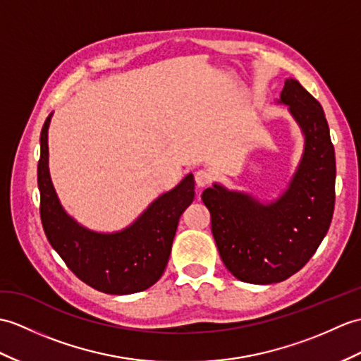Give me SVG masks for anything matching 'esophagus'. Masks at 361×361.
I'll return each instance as SVG.
<instances>
[{
    "mask_svg": "<svg viewBox=\"0 0 361 361\" xmlns=\"http://www.w3.org/2000/svg\"><path fill=\"white\" fill-rule=\"evenodd\" d=\"M211 181H212V173L209 171L201 169L195 173V183L198 188H206L207 184H211Z\"/></svg>",
    "mask_w": 361,
    "mask_h": 361,
    "instance_id": "1",
    "label": "esophagus"
}]
</instances>
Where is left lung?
Returning a JSON list of instances; mask_svg holds the SVG:
<instances>
[{
	"label": "left lung",
	"mask_w": 361,
	"mask_h": 361,
	"mask_svg": "<svg viewBox=\"0 0 361 361\" xmlns=\"http://www.w3.org/2000/svg\"><path fill=\"white\" fill-rule=\"evenodd\" d=\"M279 103L289 106L305 133L303 157L283 195L262 204L220 184L201 195L224 266L254 284L298 272L329 231L335 206V152L322 104L297 80H286Z\"/></svg>",
	"instance_id": "obj_1"
}]
</instances>
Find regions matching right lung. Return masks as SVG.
Returning a JSON list of instances; mask_svg holds the SVG:
<instances>
[{"mask_svg":"<svg viewBox=\"0 0 361 361\" xmlns=\"http://www.w3.org/2000/svg\"><path fill=\"white\" fill-rule=\"evenodd\" d=\"M50 116L41 129L38 161L39 215L50 246L81 281L104 294L126 295L150 288L163 275L180 216L194 201V175L158 197L129 228L114 233L89 231L64 212L50 181Z\"/></svg>","mask_w":361,"mask_h":361,"instance_id":"obj_1","label":"right lung"}]
</instances>
